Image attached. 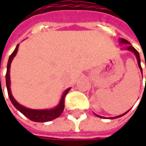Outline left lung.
Instances as JSON below:
<instances>
[{"instance_id": "left-lung-1", "label": "left lung", "mask_w": 146, "mask_h": 146, "mask_svg": "<svg viewBox=\"0 0 146 146\" xmlns=\"http://www.w3.org/2000/svg\"><path fill=\"white\" fill-rule=\"evenodd\" d=\"M119 43L120 44H129V45H127V47L126 48V49H127V50H129V51H131V52H132V53H134L135 55H136V57H137V62H138V66H139V67H140V69H141V73H142V68H141V58H140V55H139V53H138V51L136 49V48H134V47H132V46H131L130 45V42L129 41H127V40H125V39H123V38H121V39H119ZM129 111V110L127 111V112H125L124 114H123V115H119V116H116V117H112V118H110V119H116V118H119V117H121V116H123V115H126L127 113ZM96 115V114H95ZM96 116H98V117H99V118H103V119H106V118H105V117H102V116H100V115H96Z\"/></svg>"}]
</instances>
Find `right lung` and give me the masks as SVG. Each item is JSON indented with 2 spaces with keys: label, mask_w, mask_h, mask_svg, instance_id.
Masks as SVG:
<instances>
[{
  "label": "right lung",
  "mask_w": 146,
  "mask_h": 146,
  "mask_svg": "<svg viewBox=\"0 0 146 146\" xmlns=\"http://www.w3.org/2000/svg\"><path fill=\"white\" fill-rule=\"evenodd\" d=\"M19 44H17L16 48L14 49V51L12 53V54L9 56L8 61V64H7V71H6V75H5V80H6V87H7V91H8V95L9 98L10 99L12 104L14 106V107L18 110H19L20 112L28 118L30 120L34 121V122H40V123H44V122H48V121H51L59 117L61 114L62 113L63 110L65 107V97L66 95L67 94V93L69 92V90L70 89V88H67L66 91H65L62 98L60 100V102L59 104L53 109L50 110H32L29 109V108H27L25 106L20 105L15 99L14 97L12 96V93H11V90H10V78H9V69H10V65L12 62V60L14 59L15 57L16 53L18 52V49H19Z\"/></svg>",
  "instance_id": "obj_1"
}]
</instances>
